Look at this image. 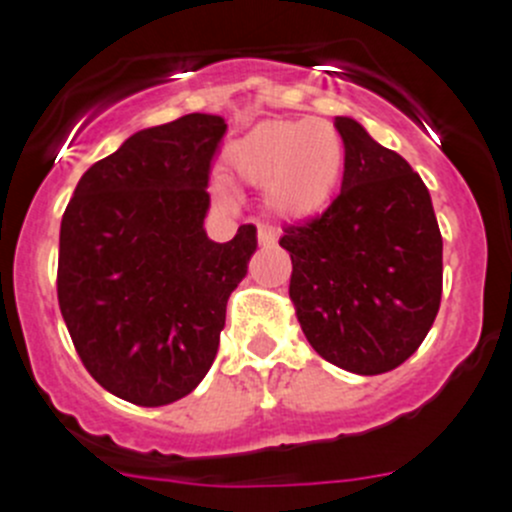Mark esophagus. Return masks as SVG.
I'll list each match as a JSON object with an SVG mask.
<instances>
[{"mask_svg":"<svg viewBox=\"0 0 512 512\" xmlns=\"http://www.w3.org/2000/svg\"><path fill=\"white\" fill-rule=\"evenodd\" d=\"M257 242H260V247H272L277 242V232L272 230L270 225H260V230H257Z\"/></svg>","mask_w":512,"mask_h":512,"instance_id":"34e87169","label":"esophagus"}]
</instances>
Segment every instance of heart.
I'll return each mask as SVG.
<instances>
[{"mask_svg":"<svg viewBox=\"0 0 512 512\" xmlns=\"http://www.w3.org/2000/svg\"><path fill=\"white\" fill-rule=\"evenodd\" d=\"M227 170L247 185H267V205L287 220L319 213L344 168V141L329 121H262L230 143Z\"/></svg>","mask_w":512,"mask_h":512,"instance_id":"heart-1","label":"heart"}]
</instances>
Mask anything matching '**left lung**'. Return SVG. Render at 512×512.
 <instances>
[{"label": "left lung", "mask_w": 512, "mask_h": 512, "mask_svg": "<svg viewBox=\"0 0 512 512\" xmlns=\"http://www.w3.org/2000/svg\"><path fill=\"white\" fill-rule=\"evenodd\" d=\"M342 190L307 223L287 225L289 297L314 352L352 374L396 369L421 347L441 307L443 240L421 175L354 118Z\"/></svg>", "instance_id": "obj_1"}]
</instances>
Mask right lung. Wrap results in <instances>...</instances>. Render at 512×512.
<instances>
[{
  "instance_id": "1",
  "label": "right lung",
  "mask_w": 512,
  "mask_h": 512,
  "mask_svg": "<svg viewBox=\"0 0 512 512\" xmlns=\"http://www.w3.org/2000/svg\"><path fill=\"white\" fill-rule=\"evenodd\" d=\"M227 123L188 113L138 131L81 175L59 235L61 317L86 371L113 396L165 406L213 366L257 227L208 240V180Z\"/></svg>"
}]
</instances>
